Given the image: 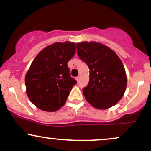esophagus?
<instances>
[{
	"instance_id": "obj_1",
	"label": "esophagus",
	"mask_w": 151,
	"mask_h": 151,
	"mask_svg": "<svg viewBox=\"0 0 151 151\" xmlns=\"http://www.w3.org/2000/svg\"><path fill=\"white\" fill-rule=\"evenodd\" d=\"M80 79H81V77H80V76H78V77H77V82H79V81H80Z\"/></svg>"
}]
</instances>
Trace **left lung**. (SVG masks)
Masks as SVG:
<instances>
[{"instance_id":"8db88e82","label":"left lung","mask_w":151,"mask_h":151,"mask_svg":"<svg viewBox=\"0 0 151 151\" xmlns=\"http://www.w3.org/2000/svg\"><path fill=\"white\" fill-rule=\"evenodd\" d=\"M78 56L89 69V81L82 89L91 105L98 109L113 106L124 96L127 77L122 62L111 49L95 42L77 44Z\"/></svg>"}]
</instances>
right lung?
I'll return each instance as SVG.
<instances>
[{
  "label": "right lung",
  "mask_w": 151,
  "mask_h": 151,
  "mask_svg": "<svg viewBox=\"0 0 151 151\" xmlns=\"http://www.w3.org/2000/svg\"><path fill=\"white\" fill-rule=\"evenodd\" d=\"M76 52L74 42H55L35 57L25 74L26 93L38 109L54 112L65 105L77 81L67 63Z\"/></svg>",
  "instance_id": "add662e5"
}]
</instances>
